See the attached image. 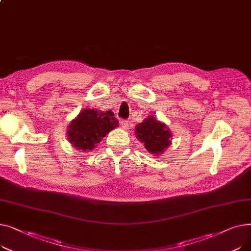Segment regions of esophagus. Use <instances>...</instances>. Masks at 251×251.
<instances>
[{
	"label": "esophagus",
	"instance_id": "esophagus-1",
	"mask_svg": "<svg viewBox=\"0 0 251 251\" xmlns=\"http://www.w3.org/2000/svg\"><path fill=\"white\" fill-rule=\"evenodd\" d=\"M121 126H122V128L125 129V130L129 129V122H128L127 120H122V121H121Z\"/></svg>",
	"mask_w": 251,
	"mask_h": 251
}]
</instances>
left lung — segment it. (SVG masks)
<instances>
[{
	"label": "left lung",
	"instance_id": "left-lung-1",
	"mask_svg": "<svg viewBox=\"0 0 251 251\" xmlns=\"http://www.w3.org/2000/svg\"><path fill=\"white\" fill-rule=\"evenodd\" d=\"M135 134L146 149L155 155H160L171 144L172 133L165 123L153 116H149L135 127Z\"/></svg>",
	"mask_w": 251,
	"mask_h": 251
}]
</instances>
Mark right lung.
Segmentation results:
<instances>
[{"label":"right lung","mask_w":251,"mask_h":251,"mask_svg":"<svg viewBox=\"0 0 251 251\" xmlns=\"http://www.w3.org/2000/svg\"><path fill=\"white\" fill-rule=\"evenodd\" d=\"M118 126L119 121L112 111L84 109L71 121L67 136L74 149L85 152L94 150L110 131Z\"/></svg>","instance_id":"1"}]
</instances>
